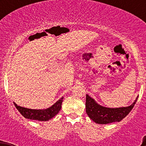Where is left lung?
<instances>
[{"label": "left lung", "instance_id": "left-lung-1", "mask_svg": "<svg viewBox=\"0 0 146 146\" xmlns=\"http://www.w3.org/2000/svg\"><path fill=\"white\" fill-rule=\"evenodd\" d=\"M137 99L138 98H136L134 102L129 107L107 108L99 105L89 95H86V112L90 118L97 123L107 124L112 122L120 121L131 111L133 106L136 104Z\"/></svg>", "mask_w": 146, "mask_h": 146}]
</instances>
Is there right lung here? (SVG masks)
Instances as JSON below:
<instances>
[{
  "label": "right lung",
  "instance_id": "1",
  "mask_svg": "<svg viewBox=\"0 0 146 146\" xmlns=\"http://www.w3.org/2000/svg\"><path fill=\"white\" fill-rule=\"evenodd\" d=\"M63 99H64V98H61L55 104H53L51 107L46 109V110H31V109L20 107V106L17 105L15 102L14 104L17 110L20 111V114L25 118L32 119V120H38L42 121H48L49 119L55 117L58 114L61 108Z\"/></svg>",
  "mask_w": 146,
  "mask_h": 146
}]
</instances>
